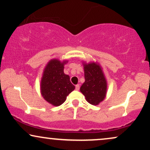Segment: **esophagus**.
<instances>
[{"label":"esophagus","instance_id":"esophagus-1","mask_svg":"<svg viewBox=\"0 0 150 150\" xmlns=\"http://www.w3.org/2000/svg\"><path fill=\"white\" fill-rule=\"evenodd\" d=\"M75 89H76L77 91L79 90V84L75 85Z\"/></svg>","mask_w":150,"mask_h":150}]
</instances>
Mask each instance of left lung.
I'll use <instances>...</instances> for the list:
<instances>
[{
	"label": "left lung",
	"mask_w": 150,
	"mask_h": 150,
	"mask_svg": "<svg viewBox=\"0 0 150 150\" xmlns=\"http://www.w3.org/2000/svg\"><path fill=\"white\" fill-rule=\"evenodd\" d=\"M82 64L85 81L80 87V91L89 104L98 105L107 96V79L99 63L82 62Z\"/></svg>",
	"instance_id": "obj_1"
}]
</instances>
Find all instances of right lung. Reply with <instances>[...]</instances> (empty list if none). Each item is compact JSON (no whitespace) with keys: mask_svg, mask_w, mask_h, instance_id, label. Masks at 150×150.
Wrapping results in <instances>:
<instances>
[{"mask_svg":"<svg viewBox=\"0 0 150 150\" xmlns=\"http://www.w3.org/2000/svg\"><path fill=\"white\" fill-rule=\"evenodd\" d=\"M68 62L52 59L43 70L40 84L41 96L45 101L54 107L62 105L75 88L70 81L69 75L64 72V65Z\"/></svg>","mask_w":150,"mask_h":150,"instance_id":"right-lung-1","label":"right lung"}]
</instances>
